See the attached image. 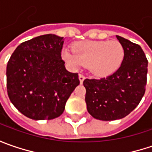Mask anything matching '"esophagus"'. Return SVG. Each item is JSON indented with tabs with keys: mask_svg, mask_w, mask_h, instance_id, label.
I'll list each match as a JSON object with an SVG mask.
<instances>
[{
	"mask_svg": "<svg viewBox=\"0 0 152 152\" xmlns=\"http://www.w3.org/2000/svg\"><path fill=\"white\" fill-rule=\"evenodd\" d=\"M79 81H80V84H82V83H83V81L85 79V77L83 75V74H79Z\"/></svg>",
	"mask_w": 152,
	"mask_h": 152,
	"instance_id": "34e87169",
	"label": "esophagus"
}]
</instances>
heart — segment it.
Listing matches in <instances>:
<instances>
[{
    "mask_svg": "<svg viewBox=\"0 0 152 152\" xmlns=\"http://www.w3.org/2000/svg\"><path fill=\"white\" fill-rule=\"evenodd\" d=\"M73 51L62 50V58L73 67H89L97 77H107L114 73L124 58V49L119 41L83 40L73 45Z\"/></svg>",
    "mask_w": 152,
    "mask_h": 152,
    "instance_id": "heart-1",
    "label": "heart"
}]
</instances>
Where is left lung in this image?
<instances>
[{
  "label": "left lung",
  "mask_w": 152,
  "mask_h": 152,
  "mask_svg": "<svg viewBox=\"0 0 152 152\" xmlns=\"http://www.w3.org/2000/svg\"><path fill=\"white\" fill-rule=\"evenodd\" d=\"M124 49L120 67L111 76L85 79L88 113L102 121L121 119L139 105L145 91L148 61L141 47L117 35Z\"/></svg>",
  "instance_id": "obj_1"
}]
</instances>
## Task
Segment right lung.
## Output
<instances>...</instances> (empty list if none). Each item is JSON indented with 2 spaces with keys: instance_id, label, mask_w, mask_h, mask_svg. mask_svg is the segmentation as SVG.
Listing matches in <instances>:
<instances>
[{
  "instance_id": "1",
  "label": "right lung",
  "mask_w": 152,
  "mask_h": 152,
  "mask_svg": "<svg viewBox=\"0 0 152 152\" xmlns=\"http://www.w3.org/2000/svg\"><path fill=\"white\" fill-rule=\"evenodd\" d=\"M63 37L48 34L20 44L7 66L9 99L21 113L34 120L61 116L67 99L79 85L68 72L61 52Z\"/></svg>"
}]
</instances>
